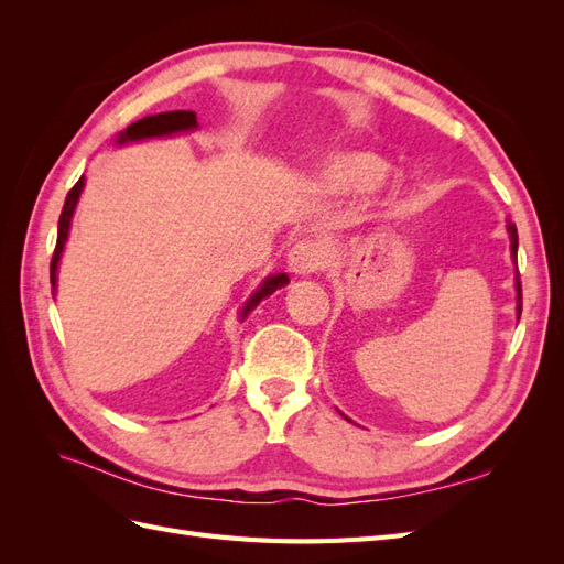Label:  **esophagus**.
Here are the masks:
<instances>
[{"instance_id": "obj_1", "label": "esophagus", "mask_w": 564, "mask_h": 564, "mask_svg": "<svg viewBox=\"0 0 564 564\" xmlns=\"http://www.w3.org/2000/svg\"><path fill=\"white\" fill-rule=\"evenodd\" d=\"M286 259L296 275H311V272H317L327 265V251H324L322 242L313 240V237H303V240H299L289 249Z\"/></svg>"}]
</instances>
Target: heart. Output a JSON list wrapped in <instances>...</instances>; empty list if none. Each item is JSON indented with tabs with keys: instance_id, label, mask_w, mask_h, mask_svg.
Returning <instances> with one entry per match:
<instances>
[{
	"instance_id": "heart-1",
	"label": "heart",
	"mask_w": 564,
	"mask_h": 564,
	"mask_svg": "<svg viewBox=\"0 0 564 564\" xmlns=\"http://www.w3.org/2000/svg\"><path fill=\"white\" fill-rule=\"evenodd\" d=\"M388 176V164L367 150H352L338 155L324 169V183L338 193H369Z\"/></svg>"
}]
</instances>
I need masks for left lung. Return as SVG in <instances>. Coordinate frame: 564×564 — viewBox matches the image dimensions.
Returning a JSON list of instances; mask_svg holds the SVG:
<instances>
[{
    "instance_id": "left-lung-1",
    "label": "left lung",
    "mask_w": 564,
    "mask_h": 564,
    "mask_svg": "<svg viewBox=\"0 0 564 564\" xmlns=\"http://www.w3.org/2000/svg\"><path fill=\"white\" fill-rule=\"evenodd\" d=\"M508 232H510V251H513V259L518 256V228L513 220H508ZM522 313V284H520V272H518V319Z\"/></svg>"
}]
</instances>
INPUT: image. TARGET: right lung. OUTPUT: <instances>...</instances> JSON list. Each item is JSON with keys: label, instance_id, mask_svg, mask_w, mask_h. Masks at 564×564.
Returning a JSON list of instances; mask_svg holds the SVG:
<instances>
[{"label": "right lung", "instance_id": "1", "mask_svg": "<svg viewBox=\"0 0 564 564\" xmlns=\"http://www.w3.org/2000/svg\"><path fill=\"white\" fill-rule=\"evenodd\" d=\"M197 127V115L193 110H174V112H160V115H150L143 117L141 122H133L131 127H127V131L119 135V141H139V139H150V135H166V133H176V131H187V129H195ZM84 187V176L70 187V193L65 197L63 204V212L58 218V240H56V249L54 256H51V286L56 284V270H58V261H61V253L67 240V230H70V218L75 214L77 207V199L79 193ZM289 282V278L284 275H272L263 282V286L256 292L249 303L245 305L242 315H247L251 308H256L263 299H268L272 292H278L284 284Z\"/></svg>", "mask_w": 564, "mask_h": 564}]
</instances>
